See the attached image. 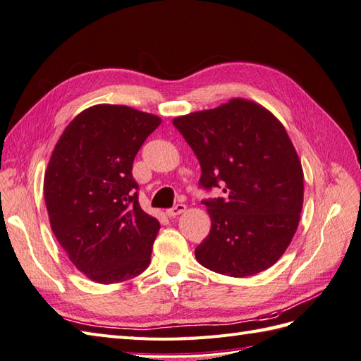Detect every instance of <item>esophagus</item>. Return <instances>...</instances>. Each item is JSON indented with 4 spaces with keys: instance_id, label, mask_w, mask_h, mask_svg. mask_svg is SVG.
<instances>
[{
    "instance_id": "34e87169",
    "label": "esophagus",
    "mask_w": 361,
    "mask_h": 361,
    "mask_svg": "<svg viewBox=\"0 0 361 361\" xmlns=\"http://www.w3.org/2000/svg\"><path fill=\"white\" fill-rule=\"evenodd\" d=\"M185 209H187V206H185L183 203H178V204H174L173 207H170V209H167V215L170 218H174V216L183 214Z\"/></svg>"
}]
</instances>
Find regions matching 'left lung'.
<instances>
[{"label":"left lung","instance_id":"obj_1","mask_svg":"<svg viewBox=\"0 0 361 361\" xmlns=\"http://www.w3.org/2000/svg\"><path fill=\"white\" fill-rule=\"evenodd\" d=\"M173 125L200 162V188L226 192L202 202L212 224L195 248L199 264L231 277L274 265L297 232L304 195L301 162L285 126L239 97Z\"/></svg>","mask_w":361,"mask_h":361}]
</instances>
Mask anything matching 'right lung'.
<instances>
[{"label":"right lung","instance_id":"obj_1","mask_svg":"<svg viewBox=\"0 0 361 361\" xmlns=\"http://www.w3.org/2000/svg\"><path fill=\"white\" fill-rule=\"evenodd\" d=\"M159 123L125 105H94L54 147L43 182L51 228L93 281H125L150 264L159 221L140 207L133 162Z\"/></svg>","mask_w":361,"mask_h":361}]
</instances>
